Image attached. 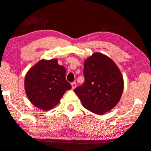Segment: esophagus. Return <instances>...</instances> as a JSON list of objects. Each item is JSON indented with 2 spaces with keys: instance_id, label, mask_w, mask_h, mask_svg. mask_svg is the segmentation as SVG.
<instances>
[{
  "instance_id": "1",
  "label": "esophagus",
  "mask_w": 151,
  "mask_h": 151,
  "mask_svg": "<svg viewBox=\"0 0 151 151\" xmlns=\"http://www.w3.org/2000/svg\"><path fill=\"white\" fill-rule=\"evenodd\" d=\"M71 86H72V88L75 89L76 86V83L75 82H73L71 83Z\"/></svg>"
}]
</instances>
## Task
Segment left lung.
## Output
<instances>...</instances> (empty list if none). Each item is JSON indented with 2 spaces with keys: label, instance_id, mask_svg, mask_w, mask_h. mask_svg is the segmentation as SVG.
I'll list each match as a JSON object with an SVG mask.
<instances>
[{
  "label": "left lung",
  "instance_id": "8db88e82",
  "mask_svg": "<svg viewBox=\"0 0 151 151\" xmlns=\"http://www.w3.org/2000/svg\"><path fill=\"white\" fill-rule=\"evenodd\" d=\"M83 84L75 89L84 108L102 115L111 110L119 101L123 91L120 70L110 58L93 54L84 62Z\"/></svg>",
  "mask_w": 151,
  "mask_h": 151
}]
</instances>
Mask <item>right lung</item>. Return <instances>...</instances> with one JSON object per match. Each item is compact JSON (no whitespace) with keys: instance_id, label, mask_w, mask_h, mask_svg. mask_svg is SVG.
Listing matches in <instances>:
<instances>
[{"instance_id":"obj_1","label":"right lung","mask_w":151,"mask_h":151,"mask_svg":"<svg viewBox=\"0 0 151 151\" xmlns=\"http://www.w3.org/2000/svg\"><path fill=\"white\" fill-rule=\"evenodd\" d=\"M26 94L35 106L43 110L58 104L71 86L65 78V68L56 59L41 60L27 73L24 79Z\"/></svg>"}]
</instances>
